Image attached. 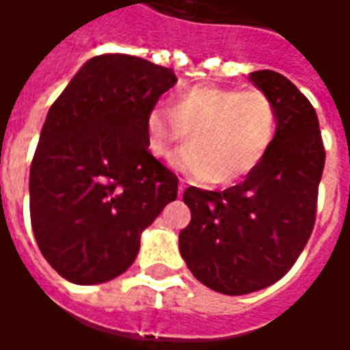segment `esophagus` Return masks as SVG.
<instances>
[{"label":"esophagus","mask_w":350,"mask_h":350,"mask_svg":"<svg viewBox=\"0 0 350 350\" xmlns=\"http://www.w3.org/2000/svg\"><path fill=\"white\" fill-rule=\"evenodd\" d=\"M185 187H187V183H185V180H180V187H178V193H180V195H183V191H185Z\"/></svg>","instance_id":"1"}]
</instances>
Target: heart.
<instances>
[{
	"mask_svg": "<svg viewBox=\"0 0 350 350\" xmlns=\"http://www.w3.org/2000/svg\"><path fill=\"white\" fill-rule=\"evenodd\" d=\"M193 144L172 157L178 170L200 182L232 183L253 172L278 135V108L262 90L195 86L170 110L153 108L146 118L148 150L165 159L174 146Z\"/></svg>",
	"mask_w": 350,
	"mask_h": 350,
	"instance_id": "obj_1",
	"label": "heart"
}]
</instances>
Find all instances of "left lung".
Listing matches in <instances>:
<instances>
[{
  "mask_svg": "<svg viewBox=\"0 0 350 350\" xmlns=\"http://www.w3.org/2000/svg\"><path fill=\"white\" fill-rule=\"evenodd\" d=\"M250 80L278 108L270 152L238 185L183 193L191 223L180 232V253L202 285L228 296L266 288L293 268L315 225L326 159L308 97L275 71Z\"/></svg>",
  "mask_w": 350,
  "mask_h": 350,
  "instance_id": "obj_1",
  "label": "left lung"
}]
</instances>
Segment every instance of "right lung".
I'll list each match as a JSON object with an SVG mask.
<instances>
[{
	"label": "right lung",
	"instance_id": "right-lung-1",
	"mask_svg": "<svg viewBox=\"0 0 350 350\" xmlns=\"http://www.w3.org/2000/svg\"><path fill=\"white\" fill-rule=\"evenodd\" d=\"M176 80L142 57L103 54L50 107L29 170V215L42 257L67 281L122 275L142 230L178 197V178L146 142V118Z\"/></svg>",
	"mask_w": 350,
	"mask_h": 350
}]
</instances>
